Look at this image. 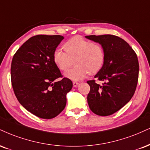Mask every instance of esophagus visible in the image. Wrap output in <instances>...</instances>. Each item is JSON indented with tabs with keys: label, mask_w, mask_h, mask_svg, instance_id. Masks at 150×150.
Instances as JSON below:
<instances>
[{
	"label": "esophagus",
	"mask_w": 150,
	"mask_h": 150,
	"mask_svg": "<svg viewBox=\"0 0 150 150\" xmlns=\"http://www.w3.org/2000/svg\"><path fill=\"white\" fill-rule=\"evenodd\" d=\"M73 84L74 87H76V86L79 84V83L77 82H73Z\"/></svg>",
	"instance_id": "obj_1"
}]
</instances>
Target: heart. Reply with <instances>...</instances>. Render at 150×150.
I'll use <instances>...</instances> for the list:
<instances>
[{
  "mask_svg": "<svg viewBox=\"0 0 150 150\" xmlns=\"http://www.w3.org/2000/svg\"><path fill=\"white\" fill-rule=\"evenodd\" d=\"M64 49L65 52L55 50L53 61L62 71H66L75 63L76 66L65 74L66 77L70 80H80L88 73L95 75L103 66L105 53L103 47L99 43L92 42L80 35H75L64 43Z\"/></svg>",
  "mask_w": 150,
  "mask_h": 150,
  "instance_id": "b5f03b06",
  "label": "heart"
}]
</instances>
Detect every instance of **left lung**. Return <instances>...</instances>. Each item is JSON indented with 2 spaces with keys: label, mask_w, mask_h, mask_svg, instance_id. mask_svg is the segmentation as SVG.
I'll return each mask as SVG.
<instances>
[{
  "label": "left lung",
  "mask_w": 150,
  "mask_h": 150,
  "mask_svg": "<svg viewBox=\"0 0 150 150\" xmlns=\"http://www.w3.org/2000/svg\"><path fill=\"white\" fill-rule=\"evenodd\" d=\"M86 38L103 47L105 59L94 77L104 81L102 86L89 80V108L99 116L114 114L131 100L138 80L139 64L136 52L128 43L113 35H86Z\"/></svg>",
  "instance_id": "obj_1"
}]
</instances>
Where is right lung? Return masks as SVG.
<instances>
[{"mask_svg":"<svg viewBox=\"0 0 150 150\" xmlns=\"http://www.w3.org/2000/svg\"><path fill=\"white\" fill-rule=\"evenodd\" d=\"M64 37L38 35L21 45L12 58L11 81L14 94L25 109L42 119H52L64 110L66 94L73 87L62 77L53 54Z\"/></svg>","mask_w":150,"mask_h":150,"instance_id":"obj_1","label":"right lung"}]
</instances>
